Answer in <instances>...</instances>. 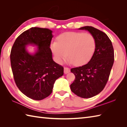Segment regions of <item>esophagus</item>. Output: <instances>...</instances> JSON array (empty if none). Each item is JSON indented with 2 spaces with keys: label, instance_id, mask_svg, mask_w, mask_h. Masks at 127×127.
<instances>
[{
  "label": "esophagus",
  "instance_id": "34e87169",
  "mask_svg": "<svg viewBox=\"0 0 127 127\" xmlns=\"http://www.w3.org/2000/svg\"><path fill=\"white\" fill-rule=\"evenodd\" d=\"M70 71V68H68V67H65L64 69V74H68L69 73V72Z\"/></svg>",
  "mask_w": 127,
  "mask_h": 127
}]
</instances>
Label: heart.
<instances>
[{"mask_svg": "<svg viewBox=\"0 0 127 127\" xmlns=\"http://www.w3.org/2000/svg\"><path fill=\"white\" fill-rule=\"evenodd\" d=\"M96 47L95 37L91 34L68 32L58 37L57 43L51 46L57 61L62 63L68 57L76 65H82L91 60Z\"/></svg>", "mask_w": 127, "mask_h": 127, "instance_id": "1", "label": "heart"}]
</instances>
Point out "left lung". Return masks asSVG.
<instances>
[{
    "mask_svg": "<svg viewBox=\"0 0 127 127\" xmlns=\"http://www.w3.org/2000/svg\"><path fill=\"white\" fill-rule=\"evenodd\" d=\"M80 29L87 30L93 35L96 47L88 63L71 69L75 79L70 88L77 96L90 98L100 93L106 86L114 62V50L111 41L103 32L91 26Z\"/></svg>",
    "mask_w": 127,
    "mask_h": 127,
    "instance_id": "obj_1",
    "label": "left lung"
}]
</instances>
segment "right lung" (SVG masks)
Segmentation results:
<instances>
[{
	"label": "right lung",
	"mask_w": 127,
	"mask_h": 127,
	"mask_svg": "<svg viewBox=\"0 0 127 127\" xmlns=\"http://www.w3.org/2000/svg\"><path fill=\"white\" fill-rule=\"evenodd\" d=\"M47 28L33 27L16 39L11 50V66L17 87L28 98L40 100L49 96L54 83L64 74V68L52 59L50 48L53 37ZM37 45L33 55L28 53L25 46Z\"/></svg>",
	"instance_id": "1"
}]
</instances>
